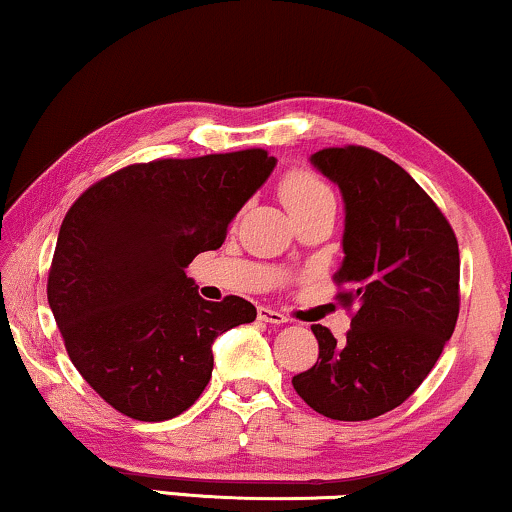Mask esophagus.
Listing matches in <instances>:
<instances>
[{
  "mask_svg": "<svg viewBox=\"0 0 512 512\" xmlns=\"http://www.w3.org/2000/svg\"><path fill=\"white\" fill-rule=\"evenodd\" d=\"M257 316H260V321H264V323H276V326H281V323L288 321L286 316H283L281 312H276V309H269V307H260V309H257Z\"/></svg>",
  "mask_w": 512,
  "mask_h": 512,
  "instance_id": "1",
  "label": "esophagus"
}]
</instances>
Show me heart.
<instances>
[{
  "label": "heart",
  "mask_w": 512,
  "mask_h": 512,
  "mask_svg": "<svg viewBox=\"0 0 512 512\" xmlns=\"http://www.w3.org/2000/svg\"><path fill=\"white\" fill-rule=\"evenodd\" d=\"M281 198L288 205L290 212L312 205L321 198H333L331 189L319 177H314L307 170H293L281 181Z\"/></svg>",
  "instance_id": "heart-1"
}]
</instances>
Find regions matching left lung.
Returning <instances> with one entry per match:
<instances>
[{"mask_svg":"<svg viewBox=\"0 0 512 512\" xmlns=\"http://www.w3.org/2000/svg\"><path fill=\"white\" fill-rule=\"evenodd\" d=\"M312 165L345 200V260L333 281L357 312L345 340L312 326L319 359L293 387L321 416L371 420L418 390L454 333L458 241L428 193L383 153L323 148Z\"/></svg>","mask_w":512,"mask_h":512,"instance_id":"8db88e82","label":"left lung"}]
</instances>
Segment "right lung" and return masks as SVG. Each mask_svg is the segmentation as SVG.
Masks as SVG:
<instances>
[{"label":"right lung","mask_w":512,"mask_h":512,"mask_svg":"<svg viewBox=\"0 0 512 512\" xmlns=\"http://www.w3.org/2000/svg\"><path fill=\"white\" fill-rule=\"evenodd\" d=\"M274 167L262 148L129 165L68 210L49 307L70 361L115 411L146 423L184 413L210 383L217 335L255 321L243 297L203 300L186 267L222 248Z\"/></svg>","instance_id":"add662e5"}]
</instances>
